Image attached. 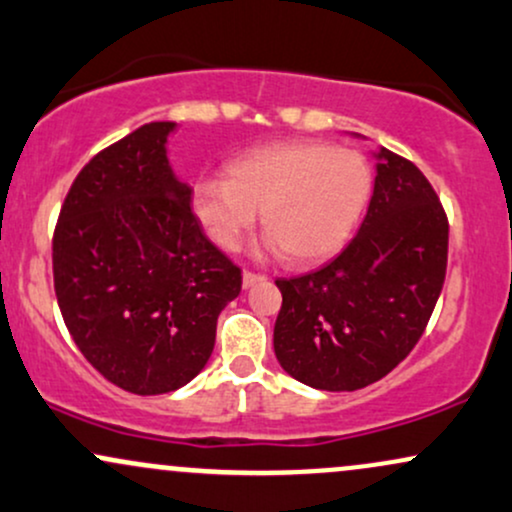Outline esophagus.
Masks as SVG:
<instances>
[{
  "mask_svg": "<svg viewBox=\"0 0 512 512\" xmlns=\"http://www.w3.org/2000/svg\"><path fill=\"white\" fill-rule=\"evenodd\" d=\"M264 281V274H255V272H243V289H252L255 284Z\"/></svg>",
  "mask_w": 512,
  "mask_h": 512,
  "instance_id": "34e87169",
  "label": "esophagus"
}]
</instances>
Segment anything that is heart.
<instances>
[{
  "label": "heart",
  "mask_w": 512,
  "mask_h": 512,
  "mask_svg": "<svg viewBox=\"0 0 512 512\" xmlns=\"http://www.w3.org/2000/svg\"><path fill=\"white\" fill-rule=\"evenodd\" d=\"M368 195L370 170L361 154L289 139L233 158L226 180H199L190 207L223 252L240 250L262 211L269 248L284 250L293 264H315L344 248Z\"/></svg>",
  "instance_id": "heart-1"
}]
</instances>
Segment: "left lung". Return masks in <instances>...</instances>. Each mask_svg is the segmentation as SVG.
Segmentation results:
<instances>
[{
	"instance_id": "left-lung-1",
	"label": "left lung",
	"mask_w": 512,
	"mask_h": 512,
	"mask_svg": "<svg viewBox=\"0 0 512 512\" xmlns=\"http://www.w3.org/2000/svg\"><path fill=\"white\" fill-rule=\"evenodd\" d=\"M366 219L317 272L276 279L274 354L317 390L354 392L399 366L424 334L448 267V216L414 163L380 149Z\"/></svg>"
}]
</instances>
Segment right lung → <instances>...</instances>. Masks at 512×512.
Segmentation results:
<instances>
[{
    "mask_svg": "<svg viewBox=\"0 0 512 512\" xmlns=\"http://www.w3.org/2000/svg\"><path fill=\"white\" fill-rule=\"evenodd\" d=\"M175 122L134 129L81 168L52 236L64 325L105 380L163 395L207 366L240 267L204 236L173 175Z\"/></svg>",
    "mask_w": 512,
    "mask_h": 512,
    "instance_id": "add662e5",
    "label": "right lung"
}]
</instances>
